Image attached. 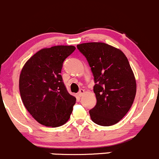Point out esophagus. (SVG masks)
<instances>
[{
	"label": "esophagus",
	"mask_w": 159,
	"mask_h": 159,
	"mask_svg": "<svg viewBox=\"0 0 159 159\" xmlns=\"http://www.w3.org/2000/svg\"><path fill=\"white\" fill-rule=\"evenodd\" d=\"M84 93H85V90H83V89H80L79 92H78V95H79L80 97H82Z\"/></svg>",
	"instance_id": "obj_1"
}]
</instances>
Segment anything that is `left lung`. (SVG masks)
I'll list each match as a JSON object with an SVG mask.
<instances>
[{"instance_id": "left-lung-1", "label": "left lung", "mask_w": 159, "mask_h": 159, "mask_svg": "<svg viewBox=\"0 0 159 159\" xmlns=\"http://www.w3.org/2000/svg\"><path fill=\"white\" fill-rule=\"evenodd\" d=\"M76 47L86 58L95 83L97 103L89 110L91 119L99 125L116 124L130 110L136 94V80L127 57L104 43H86Z\"/></svg>"}]
</instances>
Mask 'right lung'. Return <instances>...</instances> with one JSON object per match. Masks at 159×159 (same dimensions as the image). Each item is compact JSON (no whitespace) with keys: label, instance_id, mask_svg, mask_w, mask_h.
<instances>
[{"label":"right lung","instance_id":"add662e5","mask_svg":"<svg viewBox=\"0 0 159 159\" xmlns=\"http://www.w3.org/2000/svg\"><path fill=\"white\" fill-rule=\"evenodd\" d=\"M74 46H56L38 51L23 67L19 77L22 102L43 125L58 127L67 122L76 103L61 75L65 60Z\"/></svg>","mask_w":159,"mask_h":159}]
</instances>
